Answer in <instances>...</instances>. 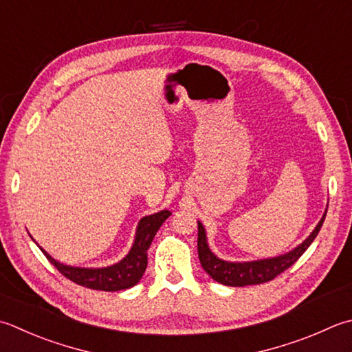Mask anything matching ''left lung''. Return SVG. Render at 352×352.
<instances>
[{
  "label": "left lung",
  "mask_w": 352,
  "mask_h": 352,
  "mask_svg": "<svg viewBox=\"0 0 352 352\" xmlns=\"http://www.w3.org/2000/svg\"><path fill=\"white\" fill-rule=\"evenodd\" d=\"M327 212L323 213L319 224L311 232L304 243L299 244L294 250L288 252L285 254H280L276 258L268 259H259V261H249V263H229V261H223L212 253L208 244V238H206V230L203 224L198 221V256L199 263H201L204 272L209 276L219 282L223 285L229 287H245V285H258L264 284V282L272 280L285 272L288 267H292L296 261H298L304 252L308 249L314 238L318 236L320 227L325 221Z\"/></svg>",
  "instance_id": "obj_1"
}]
</instances>
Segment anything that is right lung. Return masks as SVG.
<instances>
[{
    "mask_svg": "<svg viewBox=\"0 0 352 352\" xmlns=\"http://www.w3.org/2000/svg\"><path fill=\"white\" fill-rule=\"evenodd\" d=\"M170 215L169 210L157 212L154 215L143 217L137 226L134 244L129 253L120 263L102 268H80L58 263L50 254L39 247L47 259L64 274L67 279L76 282L78 285L102 292H119L134 287L143 276L148 265V249L160 226Z\"/></svg>",
    "mask_w": 352,
    "mask_h": 352,
    "instance_id": "obj_1",
    "label": "right lung"
}]
</instances>
